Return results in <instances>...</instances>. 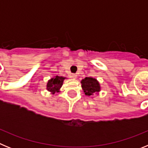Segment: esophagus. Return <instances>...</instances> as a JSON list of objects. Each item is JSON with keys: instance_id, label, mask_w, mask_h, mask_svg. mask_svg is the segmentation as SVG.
Returning <instances> with one entry per match:
<instances>
[{"instance_id": "34e87169", "label": "esophagus", "mask_w": 148, "mask_h": 148, "mask_svg": "<svg viewBox=\"0 0 148 148\" xmlns=\"http://www.w3.org/2000/svg\"><path fill=\"white\" fill-rule=\"evenodd\" d=\"M72 78H74V79H75V78H77V76H78V75H76V74H72Z\"/></svg>"}]
</instances>
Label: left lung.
I'll return each instance as SVG.
<instances>
[{
    "instance_id": "left-lung-1",
    "label": "left lung",
    "mask_w": 148,
    "mask_h": 148,
    "mask_svg": "<svg viewBox=\"0 0 148 148\" xmlns=\"http://www.w3.org/2000/svg\"><path fill=\"white\" fill-rule=\"evenodd\" d=\"M82 88L85 95L91 96L94 94H99L101 91V85L96 78L86 77L81 81Z\"/></svg>"
}]
</instances>
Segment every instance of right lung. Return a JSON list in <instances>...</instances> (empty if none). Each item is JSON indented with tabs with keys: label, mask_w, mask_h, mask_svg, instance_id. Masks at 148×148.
<instances>
[{
	"label": "right lung",
	"mask_w": 148,
	"mask_h": 148,
	"mask_svg": "<svg viewBox=\"0 0 148 148\" xmlns=\"http://www.w3.org/2000/svg\"><path fill=\"white\" fill-rule=\"evenodd\" d=\"M65 79H66V77L58 76V75L50 78L47 83V90L53 95L56 92H59L60 89L62 87L64 81Z\"/></svg>",
	"instance_id": "right-lung-1"
}]
</instances>
